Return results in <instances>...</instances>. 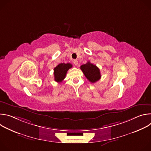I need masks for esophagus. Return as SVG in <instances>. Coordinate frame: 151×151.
<instances>
[{
    "mask_svg": "<svg viewBox=\"0 0 151 151\" xmlns=\"http://www.w3.org/2000/svg\"><path fill=\"white\" fill-rule=\"evenodd\" d=\"M73 64H75V66H77L78 64V61L77 60H75L73 61Z\"/></svg>",
    "mask_w": 151,
    "mask_h": 151,
    "instance_id": "esophagus-1",
    "label": "esophagus"
}]
</instances>
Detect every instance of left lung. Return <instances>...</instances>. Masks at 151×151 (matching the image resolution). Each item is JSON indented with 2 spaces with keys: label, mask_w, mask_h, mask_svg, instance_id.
<instances>
[{
  "label": "left lung",
  "mask_w": 151,
  "mask_h": 151,
  "mask_svg": "<svg viewBox=\"0 0 151 151\" xmlns=\"http://www.w3.org/2000/svg\"><path fill=\"white\" fill-rule=\"evenodd\" d=\"M80 68L85 77L91 83H95L101 78L100 69L90 61L83 64Z\"/></svg>",
  "instance_id": "left-lung-1"
}]
</instances>
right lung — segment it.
I'll return each mask as SVG.
<instances>
[{"instance_id": "right-lung-1", "label": "right lung", "mask_w": 151, "mask_h": 151, "mask_svg": "<svg viewBox=\"0 0 151 151\" xmlns=\"http://www.w3.org/2000/svg\"><path fill=\"white\" fill-rule=\"evenodd\" d=\"M72 68L70 63H60L54 69V80L57 82H61L65 78L68 70Z\"/></svg>"}]
</instances>
